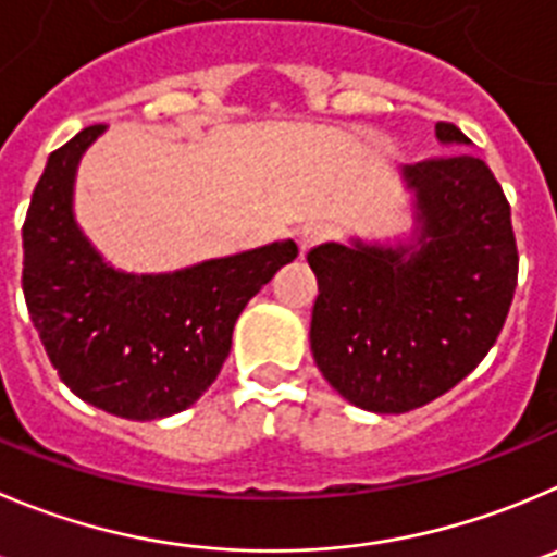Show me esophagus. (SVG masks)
I'll list each match as a JSON object with an SVG mask.
<instances>
[{
	"label": "esophagus",
	"mask_w": 557,
	"mask_h": 557,
	"mask_svg": "<svg viewBox=\"0 0 557 557\" xmlns=\"http://www.w3.org/2000/svg\"><path fill=\"white\" fill-rule=\"evenodd\" d=\"M330 236H332V231L326 225H305L302 231L296 233V242H299V249H302V252H308L310 247L326 242Z\"/></svg>",
	"instance_id": "obj_1"
}]
</instances>
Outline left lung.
<instances>
[{
  "label": "left lung",
  "instance_id": "8db88e82",
  "mask_svg": "<svg viewBox=\"0 0 557 557\" xmlns=\"http://www.w3.org/2000/svg\"><path fill=\"white\" fill-rule=\"evenodd\" d=\"M440 145H470L436 123ZM412 227L393 242H326L308 252L319 280L310 349L355 407L401 414L461 382L495 346L513 288L511 208L478 156L398 170Z\"/></svg>",
  "mask_w": 557,
  "mask_h": 557
}]
</instances>
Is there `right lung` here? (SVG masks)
Listing matches in <instances>:
<instances>
[{"mask_svg": "<svg viewBox=\"0 0 557 557\" xmlns=\"http://www.w3.org/2000/svg\"><path fill=\"white\" fill-rule=\"evenodd\" d=\"M103 132L85 128L46 161L21 231L24 299L74 396L117 418H170L214 384L242 310L299 249L283 238L175 272L114 269L74 211L79 161Z\"/></svg>", "mask_w": 557, "mask_h": 557, "instance_id": "1", "label": "right lung"}]
</instances>
